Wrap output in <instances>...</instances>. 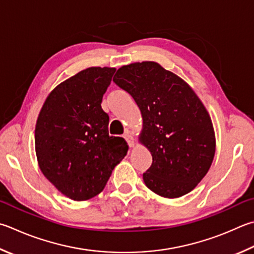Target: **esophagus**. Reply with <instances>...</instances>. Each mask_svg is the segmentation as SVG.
<instances>
[{"label":"esophagus","instance_id":"34e87169","mask_svg":"<svg viewBox=\"0 0 254 254\" xmlns=\"http://www.w3.org/2000/svg\"><path fill=\"white\" fill-rule=\"evenodd\" d=\"M124 139L127 140L128 146H131V147L134 146V137H133V135L131 134V132L128 130L126 133H124Z\"/></svg>","mask_w":254,"mask_h":254}]
</instances>
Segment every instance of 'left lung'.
<instances>
[{
    "instance_id": "8db88e82",
    "label": "left lung",
    "mask_w": 254,
    "mask_h": 254,
    "mask_svg": "<svg viewBox=\"0 0 254 254\" xmlns=\"http://www.w3.org/2000/svg\"><path fill=\"white\" fill-rule=\"evenodd\" d=\"M113 81L139 107V141L152 154L143 180L156 194L175 199L191 192L205 177L215 154L213 124L192 87L159 63L123 65Z\"/></svg>"
}]
</instances>
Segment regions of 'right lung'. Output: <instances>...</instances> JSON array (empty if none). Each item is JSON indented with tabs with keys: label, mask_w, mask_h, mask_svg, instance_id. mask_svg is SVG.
<instances>
[{
	"label": "right lung",
	"mask_w": 254,
	"mask_h": 254,
	"mask_svg": "<svg viewBox=\"0 0 254 254\" xmlns=\"http://www.w3.org/2000/svg\"><path fill=\"white\" fill-rule=\"evenodd\" d=\"M114 67L92 66L54 87L35 126V153L49 181L74 201L98 195L128 146L109 135L101 103Z\"/></svg>",
	"instance_id": "obj_1"
}]
</instances>
